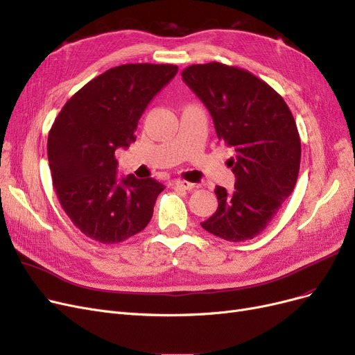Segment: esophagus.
I'll return each instance as SVG.
<instances>
[{
    "instance_id": "1",
    "label": "esophagus",
    "mask_w": 355,
    "mask_h": 355,
    "mask_svg": "<svg viewBox=\"0 0 355 355\" xmlns=\"http://www.w3.org/2000/svg\"><path fill=\"white\" fill-rule=\"evenodd\" d=\"M174 186L178 189H182V190H193L196 187V184H193V182H189L184 180H175Z\"/></svg>"
}]
</instances>
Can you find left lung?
I'll return each instance as SVG.
<instances>
[{"label":"left lung","instance_id":"8db88e82","mask_svg":"<svg viewBox=\"0 0 355 355\" xmlns=\"http://www.w3.org/2000/svg\"><path fill=\"white\" fill-rule=\"evenodd\" d=\"M212 115L216 136L232 148L231 193L216 186V212L203 230L227 241L252 240L293 193L301 159L294 116L277 90L250 71L220 62L181 73Z\"/></svg>","mask_w":355,"mask_h":355}]
</instances>
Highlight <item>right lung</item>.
Listing matches in <instances>:
<instances>
[{
	"label": "right lung",
	"mask_w": 355,
	"mask_h": 355,
	"mask_svg": "<svg viewBox=\"0 0 355 355\" xmlns=\"http://www.w3.org/2000/svg\"><path fill=\"white\" fill-rule=\"evenodd\" d=\"M178 71L173 64H123L86 83L67 101L48 135V161L64 212L86 237L127 240L152 219L153 178H116L115 150L136 141L148 103Z\"/></svg>",
	"instance_id": "add662e5"
}]
</instances>
